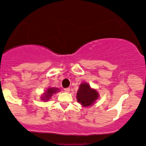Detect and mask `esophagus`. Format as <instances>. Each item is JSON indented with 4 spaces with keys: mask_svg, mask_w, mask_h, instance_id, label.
<instances>
[{
    "mask_svg": "<svg viewBox=\"0 0 146 146\" xmlns=\"http://www.w3.org/2000/svg\"><path fill=\"white\" fill-rule=\"evenodd\" d=\"M64 92H65L68 93L70 92V88H66L64 89Z\"/></svg>",
    "mask_w": 146,
    "mask_h": 146,
    "instance_id": "1",
    "label": "esophagus"
}]
</instances>
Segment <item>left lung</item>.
Segmentation results:
<instances>
[{"mask_svg": "<svg viewBox=\"0 0 146 146\" xmlns=\"http://www.w3.org/2000/svg\"><path fill=\"white\" fill-rule=\"evenodd\" d=\"M99 97V93L97 90L91 88L88 83L82 82L79 86L77 92V101L84 108L94 105Z\"/></svg>", "mask_w": 146, "mask_h": 146, "instance_id": "left-lung-1", "label": "left lung"}]
</instances>
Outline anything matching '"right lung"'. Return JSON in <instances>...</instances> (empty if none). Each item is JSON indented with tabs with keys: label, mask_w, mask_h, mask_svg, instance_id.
<instances>
[{
	"label": "right lung",
	"mask_w": 146,
	"mask_h": 146,
	"mask_svg": "<svg viewBox=\"0 0 146 146\" xmlns=\"http://www.w3.org/2000/svg\"><path fill=\"white\" fill-rule=\"evenodd\" d=\"M60 92L59 88H54V87H49L47 88V90L44 91V92L42 94V95L41 96V101H43L45 102H46L47 101H49L53 94H56V93Z\"/></svg>",
	"instance_id": "right-lung-1"
}]
</instances>
